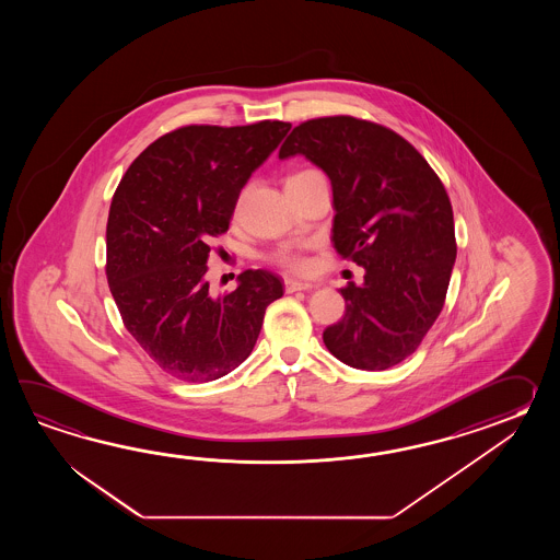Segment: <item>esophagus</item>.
I'll list each match as a JSON object with an SVG mask.
<instances>
[{
    "instance_id": "obj_1",
    "label": "esophagus",
    "mask_w": 560,
    "mask_h": 560,
    "mask_svg": "<svg viewBox=\"0 0 560 560\" xmlns=\"http://www.w3.org/2000/svg\"><path fill=\"white\" fill-rule=\"evenodd\" d=\"M284 288L285 292L290 294V292H298V290H312V288H316V284H312V282H302V280H294V278H285Z\"/></svg>"
}]
</instances>
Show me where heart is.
Segmentation results:
<instances>
[{"label": "heart", "instance_id": "obj_1", "mask_svg": "<svg viewBox=\"0 0 560 560\" xmlns=\"http://www.w3.org/2000/svg\"><path fill=\"white\" fill-rule=\"evenodd\" d=\"M306 172H314V170H304V172H298L294 176L306 174ZM294 176H290V178H294ZM275 260L280 266L288 268V270H292V272H304V270H308L310 266L308 260L302 256V252L298 250V248H292V246L276 252Z\"/></svg>", "mask_w": 560, "mask_h": 560}]
</instances>
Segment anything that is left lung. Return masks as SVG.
Here are the masks:
<instances>
[{
    "label": "left lung",
    "instance_id": "left-lung-1",
    "mask_svg": "<svg viewBox=\"0 0 560 560\" xmlns=\"http://www.w3.org/2000/svg\"><path fill=\"white\" fill-rule=\"evenodd\" d=\"M302 154L332 184L336 252L366 270L348 282L342 320L322 338L360 370H386L417 350L439 318L456 260L453 206L412 143L352 116L302 121L278 158Z\"/></svg>",
    "mask_w": 560,
    "mask_h": 560
}]
</instances>
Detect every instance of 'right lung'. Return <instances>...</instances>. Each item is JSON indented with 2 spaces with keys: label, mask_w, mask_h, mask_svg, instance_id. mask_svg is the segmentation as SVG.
Returning <instances> with one entry per match:
<instances>
[{
  "label": "right lung",
  "mask_w": 560,
  "mask_h": 560,
  "mask_svg": "<svg viewBox=\"0 0 560 560\" xmlns=\"http://www.w3.org/2000/svg\"><path fill=\"white\" fill-rule=\"evenodd\" d=\"M292 128L184 126L150 143L119 182L107 215L106 276L124 326L170 376L210 382L250 357L278 276L244 270L210 294V242L224 234L240 191Z\"/></svg>",
  "instance_id": "obj_1"
}]
</instances>
